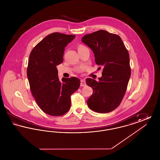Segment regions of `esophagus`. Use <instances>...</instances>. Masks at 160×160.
<instances>
[{
	"instance_id": "34e87169",
	"label": "esophagus",
	"mask_w": 160,
	"mask_h": 160,
	"mask_svg": "<svg viewBox=\"0 0 160 160\" xmlns=\"http://www.w3.org/2000/svg\"><path fill=\"white\" fill-rule=\"evenodd\" d=\"M86 85V82H85V80H81V83H80V86H85Z\"/></svg>"
}]
</instances>
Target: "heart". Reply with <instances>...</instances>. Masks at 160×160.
Masks as SVG:
<instances>
[{
	"label": "heart",
	"instance_id": "1",
	"mask_svg": "<svg viewBox=\"0 0 160 160\" xmlns=\"http://www.w3.org/2000/svg\"><path fill=\"white\" fill-rule=\"evenodd\" d=\"M83 47H84V46H80L78 47V50H80V49H81V48H83Z\"/></svg>",
	"mask_w": 160,
	"mask_h": 160
}]
</instances>
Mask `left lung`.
I'll use <instances>...</instances> for the list:
<instances>
[{
  "instance_id": "1",
  "label": "left lung",
  "mask_w": 160,
  "mask_h": 160,
  "mask_svg": "<svg viewBox=\"0 0 160 160\" xmlns=\"http://www.w3.org/2000/svg\"><path fill=\"white\" fill-rule=\"evenodd\" d=\"M82 41L91 48L95 63L103 69L98 81L86 80L93 89L88 106L97 113L110 112L119 106L127 89L131 76L128 52L119 36L104 30L85 35Z\"/></svg>"
}]
</instances>
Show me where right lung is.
I'll use <instances>...</instances> for the list:
<instances>
[{"label": "right lung", "instance_id": "1", "mask_svg": "<svg viewBox=\"0 0 160 160\" xmlns=\"http://www.w3.org/2000/svg\"><path fill=\"white\" fill-rule=\"evenodd\" d=\"M75 35L52 33L31 51L27 76L31 92L38 106L46 114L59 116L68 112L71 95L80 85L76 77H63L60 82L56 66L63 61L65 47Z\"/></svg>", "mask_w": 160, "mask_h": 160}]
</instances>
